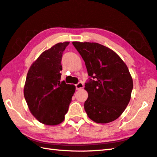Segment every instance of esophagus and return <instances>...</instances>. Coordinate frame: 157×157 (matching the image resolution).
Segmentation results:
<instances>
[{"mask_svg":"<svg viewBox=\"0 0 157 157\" xmlns=\"http://www.w3.org/2000/svg\"><path fill=\"white\" fill-rule=\"evenodd\" d=\"M83 83H81V82H80V83H77L76 85V90H80V89H82V88H83Z\"/></svg>","mask_w":157,"mask_h":157,"instance_id":"obj_1","label":"esophagus"}]
</instances>
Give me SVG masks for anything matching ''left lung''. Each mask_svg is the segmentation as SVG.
<instances>
[{"label": "left lung", "instance_id": "left-lung-1", "mask_svg": "<svg viewBox=\"0 0 157 157\" xmlns=\"http://www.w3.org/2000/svg\"><path fill=\"white\" fill-rule=\"evenodd\" d=\"M85 62L90 78L84 109L98 124L118 119L131 100L132 78L126 64L114 51L98 43H72Z\"/></svg>", "mask_w": 157, "mask_h": 157}]
</instances>
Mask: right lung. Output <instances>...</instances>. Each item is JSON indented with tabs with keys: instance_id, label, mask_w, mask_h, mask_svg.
Instances as JSON below:
<instances>
[{
	"instance_id": "obj_1",
	"label": "right lung",
	"mask_w": 157,
	"mask_h": 157,
	"mask_svg": "<svg viewBox=\"0 0 157 157\" xmlns=\"http://www.w3.org/2000/svg\"><path fill=\"white\" fill-rule=\"evenodd\" d=\"M69 42L58 43L42 52L26 75L24 95L32 115L45 125L55 126L64 120L76 87L60 83L62 53Z\"/></svg>"
}]
</instances>
